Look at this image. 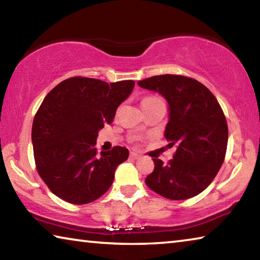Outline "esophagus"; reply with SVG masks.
<instances>
[{
  "mask_svg": "<svg viewBox=\"0 0 260 260\" xmlns=\"http://www.w3.org/2000/svg\"><path fill=\"white\" fill-rule=\"evenodd\" d=\"M129 156H131V158H133V159H138V158H140V155H139V153H138V152H135V151H131Z\"/></svg>",
  "mask_w": 260,
  "mask_h": 260,
  "instance_id": "1",
  "label": "esophagus"
}]
</instances>
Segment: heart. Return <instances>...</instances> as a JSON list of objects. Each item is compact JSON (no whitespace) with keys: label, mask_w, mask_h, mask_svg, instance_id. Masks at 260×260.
<instances>
[{"label":"heart","mask_w":260,"mask_h":260,"mask_svg":"<svg viewBox=\"0 0 260 260\" xmlns=\"http://www.w3.org/2000/svg\"><path fill=\"white\" fill-rule=\"evenodd\" d=\"M156 101H159L158 99H156V98H147V99H144L143 101H142V103H150V102H156ZM141 103V104H142Z\"/></svg>","instance_id":"b5f03b06"}]
</instances>
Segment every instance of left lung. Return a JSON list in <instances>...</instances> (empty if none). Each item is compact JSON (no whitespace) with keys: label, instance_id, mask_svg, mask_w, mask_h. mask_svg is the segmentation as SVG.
Masks as SVG:
<instances>
[{"label":"left lung","instance_id":"obj_1","mask_svg":"<svg viewBox=\"0 0 260 260\" xmlns=\"http://www.w3.org/2000/svg\"><path fill=\"white\" fill-rule=\"evenodd\" d=\"M169 103L165 138L177 147L173 159L164 164L153 158L155 170L147 186L169 200L199 195L215 178L225 159L228 127L214 95L195 79L162 74L138 82Z\"/></svg>","mask_w":260,"mask_h":260}]
</instances>
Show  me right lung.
<instances>
[{
    "label": "right lung",
    "mask_w": 260,
    "mask_h": 260,
    "mask_svg": "<svg viewBox=\"0 0 260 260\" xmlns=\"http://www.w3.org/2000/svg\"><path fill=\"white\" fill-rule=\"evenodd\" d=\"M134 86L133 80L109 85L74 77L58 83L43 100L32 126L34 159L41 179L59 199L87 204L111 187L128 149L114 147L99 155L96 139Z\"/></svg>",
    "instance_id": "obj_1"
}]
</instances>
